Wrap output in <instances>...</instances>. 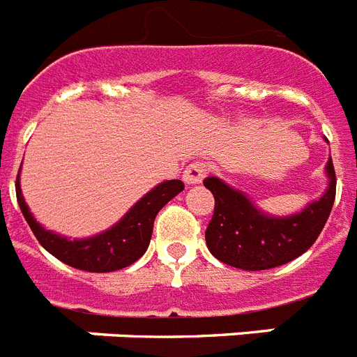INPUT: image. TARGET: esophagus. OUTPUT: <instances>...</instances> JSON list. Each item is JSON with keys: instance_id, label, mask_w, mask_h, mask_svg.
Masks as SVG:
<instances>
[{"instance_id": "obj_1", "label": "esophagus", "mask_w": 357, "mask_h": 357, "mask_svg": "<svg viewBox=\"0 0 357 357\" xmlns=\"http://www.w3.org/2000/svg\"><path fill=\"white\" fill-rule=\"evenodd\" d=\"M206 164L204 162H192L184 169V175H182V181L186 182L188 186H193V184H199L202 182V178L206 176Z\"/></svg>"}]
</instances>
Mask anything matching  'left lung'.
<instances>
[{
    "instance_id": "1",
    "label": "left lung",
    "mask_w": 357,
    "mask_h": 357,
    "mask_svg": "<svg viewBox=\"0 0 357 357\" xmlns=\"http://www.w3.org/2000/svg\"><path fill=\"white\" fill-rule=\"evenodd\" d=\"M326 192L310 202L301 213L275 218L259 212L245 193L234 190L218 176H208L204 186L215 199L206 245L219 261L243 271L278 267L304 255L319 238L335 201V169L328 158Z\"/></svg>"
}]
</instances>
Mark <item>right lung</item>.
I'll use <instances>...</instances> for the list:
<instances>
[{
  "mask_svg": "<svg viewBox=\"0 0 357 357\" xmlns=\"http://www.w3.org/2000/svg\"><path fill=\"white\" fill-rule=\"evenodd\" d=\"M182 190H184L182 181L162 182L147 195L142 197L125 213L123 219L112 228H108L107 232L98 234L93 238L68 239L51 230H45L42 225L36 223L20 190V175L16 178V199L20 210L40 245L66 265L88 273H110V271L123 269L142 258L149 247L156 213Z\"/></svg>",
  "mask_w": 357,
  "mask_h": 357,
  "instance_id": "1",
  "label": "right lung"
}]
</instances>
